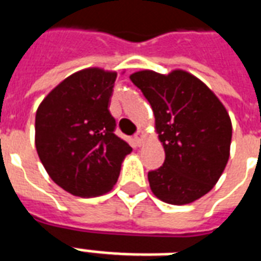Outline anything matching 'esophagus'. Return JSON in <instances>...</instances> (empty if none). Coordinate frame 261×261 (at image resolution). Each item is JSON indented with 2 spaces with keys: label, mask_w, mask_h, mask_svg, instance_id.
Masks as SVG:
<instances>
[{
  "label": "esophagus",
  "mask_w": 261,
  "mask_h": 261,
  "mask_svg": "<svg viewBox=\"0 0 261 261\" xmlns=\"http://www.w3.org/2000/svg\"><path fill=\"white\" fill-rule=\"evenodd\" d=\"M134 139H135V142H137V145H138V146H142L143 139H145V133H143V131L139 130L138 133L135 134Z\"/></svg>",
  "instance_id": "34e87169"
}]
</instances>
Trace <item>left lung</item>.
Listing matches in <instances>:
<instances>
[{
	"instance_id": "left-lung-1",
	"label": "left lung",
	"mask_w": 261,
	"mask_h": 261,
	"mask_svg": "<svg viewBox=\"0 0 261 261\" xmlns=\"http://www.w3.org/2000/svg\"><path fill=\"white\" fill-rule=\"evenodd\" d=\"M154 114L165 150L164 165L147 173L151 192L169 204H188L221 177L230 155L231 120L215 93L198 77L176 69L130 75Z\"/></svg>"
}]
</instances>
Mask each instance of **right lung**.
I'll use <instances>...</instances> for the list:
<instances>
[{
    "mask_svg": "<svg viewBox=\"0 0 261 261\" xmlns=\"http://www.w3.org/2000/svg\"><path fill=\"white\" fill-rule=\"evenodd\" d=\"M116 71L88 67L59 83L39 104L35 146L51 180L69 194L93 198L118 181L128 143L114 134L110 101Z\"/></svg>",
    "mask_w": 261,
    "mask_h": 261,
    "instance_id": "right-lung-1",
    "label": "right lung"
}]
</instances>
